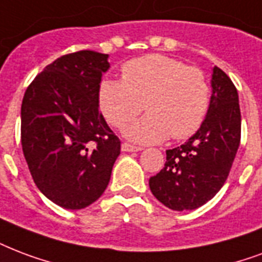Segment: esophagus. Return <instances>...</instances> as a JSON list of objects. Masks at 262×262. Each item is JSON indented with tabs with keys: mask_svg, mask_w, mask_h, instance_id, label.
Here are the masks:
<instances>
[{
	"mask_svg": "<svg viewBox=\"0 0 262 262\" xmlns=\"http://www.w3.org/2000/svg\"><path fill=\"white\" fill-rule=\"evenodd\" d=\"M141 147H137V145L129 144V143H123L122 144V151L125 152H132V151H141Z\"/></svg>",
	"mask_w": 262,
	"mask_h": 262,
	"instance_id": "esophagus-1",
	"label": "esophagus"
}]
</instances>
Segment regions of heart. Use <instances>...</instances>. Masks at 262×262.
Instances as JSON below:
<instances>
[{"mask_svg": "<svg viewBox=\"0 0 262 262\" xmlns=\"http://www.w3.org/2000/svg\"><path fill=\"white\" fill-rule=\"evenodd\" d=\"M99 105L111 125L122 129L143 110L148 114L125 129L141 143H159L171 136L184 140L202 126L211 101V88L202 70L181 60L149 55L127 61L122 81L99 83Z\"/></svg>", "mask_w": 262, "mask_h": 262, "instance_id": "1", "label": "heart"}]
</instances>
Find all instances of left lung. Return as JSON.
Listing matches in <instances>:
<instances>
[{"mask_svg":"<svg viewBox=\"0 0 262 262\" xmlns=\"http://www.w3.org/2000/svg\"><path fill=\"white\" fill-rule=\"evenodd\" d=\"M210 108L184 144L166 151V163L149 179L154 196L171 210H193L224 185L241 143V108L231 78L213 69Z\"/></svg>","mask_w":262,"mask_h":262,"instance_id":"obj_1","label":"left lung"}]
</instances>
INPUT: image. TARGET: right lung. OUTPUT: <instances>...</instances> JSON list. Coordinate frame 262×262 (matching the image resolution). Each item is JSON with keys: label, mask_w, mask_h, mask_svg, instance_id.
<instances>
[{"label": "right lung", "mask_w": 262, "mask_h": 262, "mask_svg": "<svg viewBox=\"0 0 262 262\" xmlns=\"http://www.w3.org/2000/svg\"><path fill=\"white\" fill-rule=\"evenodd\" d=\"M108 55L69 53L48 64L21 103V147L34 183L52 202L71 210L104 192L121 141L99 111V83Z\"/></svg>", "instance_id": "obj_1"}]
</instances>
